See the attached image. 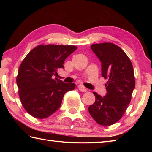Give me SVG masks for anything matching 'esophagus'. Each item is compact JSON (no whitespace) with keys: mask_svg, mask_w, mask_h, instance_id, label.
<instances>
[{"mask_svg":"<svg viewBox=\"0 0 152 152\" xmlns=\"http://www.w3.org/2000/svg\"><path fill=\"white\" fill-rule=\"evenodd\" d=\"M78 88L79 89V91H81V92H86L87 91V89L85 88V87H84V86H82V85H79L78 86Z\"/></svg>","mask_w":152,"mask_h":152,"instance_id":"esophagus-1","label":"esophagus"}]
</instances>
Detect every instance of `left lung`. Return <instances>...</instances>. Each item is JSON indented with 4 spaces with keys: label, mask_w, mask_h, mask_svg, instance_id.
<instances>
[{
    "label": "left lung",
    "mask_w": 152,
    "mask_h": 152,
    "mask_svg": "<svg viewBox=\"0 0 152 152\" xmlns=\"http://www.w3.org/2000/svg\"><path fill=\"white\" fill-rule=\"evenodd\" d=\"M91 50L101 62L102 76L109 80L104 96L94 92L88 111L98 124L109 126L121 119L130 103L135 81L132 61L121 48L111 43H96Z\"/></svg>",
    "instance_id": "8db88e82"
}]
</instances>
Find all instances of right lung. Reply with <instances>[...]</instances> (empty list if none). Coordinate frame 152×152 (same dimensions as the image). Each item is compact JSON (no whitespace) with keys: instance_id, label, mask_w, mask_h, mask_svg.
<instances>
[{"instance_id":"add662e5","label":"right lung","mask_w":152,"mask_h":152,"mask_svg":"<svg viewBox=\"0 0 152 152\" xmlns=\"http://www.w3.org/2000/svg\"><path fill=\"white\" fill-rule=\"evenodd\" d=\"M76 49L74 45H39L23 60L17 84L20 102L31 116H50L60 107L66 92L75 88L74 83H64L52 76L64 68V61Z\"/></svg>"}]
</instances>
